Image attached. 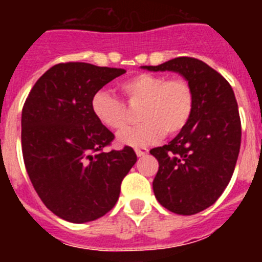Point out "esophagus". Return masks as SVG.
Returning a JSON list of instances; mask_svg holds the SVG:
<instances>
[{
  "mask_svg": "<svg viewBox=\"0 0 262 262\" xmlns=\"http://www.w3.org/2000/svg\"><path fill=\"white\" fill-rule=\"evenodd\" d=\"M135 152H136V156L142 157V156H145V155L148 154V149L147 148H136Z\"/></svg>",
  "mask_w": 262,
  "mask_h": 262,
  "instance_id": "esophagus-1",
  "label": "esophagus"
}]
</instances>
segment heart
Here are the masks:
<instances>
[{
  "mask_svg": "<svg viewBox=\"0 0 262 262\" xmlns=\"http://www.w3.org/2000/svg\"><path fill=\"white\" fill-rule=\"evenodd\" d=\"M118 89L129 107H139L142 123L118 135L120 144L145 147L164 134L177 135L187 126L194 111V90L184 77L138 73L120 81ZM92 113L106 128L120 131L128 123V110L122 101L99 90L92 98Z\"/></svg>",
  "mask_w": 262,
  "mask_h": 262,
  "instance_id": "obj_1",
  "label": "heart"
}]
</instances>
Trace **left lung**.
<instances>
[{"label": "left lung", "instance_id": "1", "mask_svg": "<svg viewBox=\"0 0 262 262\" xmlns=\"http://www.w3.org/2000/svg\"><path fill=\"white\" fill-rule=\"evenodd\" d=\"M144 68L178 72L193 86L190 122L172 142L149 154L159 161L154 193L160 205L174 214H196L216 202L235 170L242 142L235 94L221 73L194 57Z\"/></svg>", "mask_w": 262, "mask_h": 262}]
</instances>
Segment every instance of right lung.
Instances as JSON below:
<instances>
[{"instance_id": "add662e5", "label": "right lung", "mask_w": 262, "mask_h": 262, "mask_svg": "<svg viewBox=\"0 0 262 262\" xmlns=\"http://www.w3.org/2000/svg\"><path fill=\"white\" fill-rule=\"evenodd\" d=\"M124 69L60 62L41 76L22 108V154L46 207L64 221H96L117 203L136 163L128 145L103 151L114 134L92 113V98Z\"/></svg>"}]
</instances>
